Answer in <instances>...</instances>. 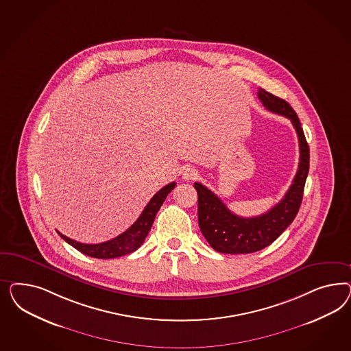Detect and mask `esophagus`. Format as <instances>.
<instances>
[{
  "label": "esophagus",
  "instance_id": "esophagus-1",
  "mask_svg": "<svg viewBox=\"0 0 351 351\" xmlns=\"http://www.w3.org/2000/svg\"><path fill=\"white\" fill-rule=\"evenodd\" d=\"M197 178H198V171L194 170V169H191V167L185 169L184 172H182V179L185 181L194 180V179H197Z\"/></svg>",
  "mask_w": 351,
  "mask_h": 351
}]
</instances>
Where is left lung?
Instances as JSON below:
<instances>
[{
  "instance_id": "left-lung-1",
  "label": "left lung",
  "mask_w": 351,
  "mask_h": 351,
  "mask_svg": "<svg viewBox=\"0 0 351 351\" xmlns=\"http://www.w3.org/2000/svg\"><path fill=\"white\" fill-rule=\"evenodd\" d=\"M258 99L267 110L289 118L296 130L300 163L296 176L286 195L267 213L242 217L232 213L223 201L201 182H194L198 193V223L203 237L215 251L221 254H252L271 245L292 223L302 201L308 173V145L293 108L286 100L260 88Z\"/></svg>"
}]
</instances>
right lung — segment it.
I'll return each instance as SVG.
<instances>
[{
    "instance_id": "right-lung-1",
    "label": "right lung",
    "mask_w": 351,
    "mask_h": 351,
    "mask_svg": "<svg viewBox=\"0 0 351 351\" xmlns=\"http://www.w3.org/2000/svg\"><path fill=\"white\" fill-rule=\"evenodd\" d=\"M175 185H176V182L173 181L169 185L163 186L160 191H157L154 194V197L145 206L144 211L138 216V220L132 223L126 232L119 234L118 237L110 239V241L97 243V245H86V243H80L77 241H73L59 232L58 233L66 243H69L72 247H75V250H78L84 255L90 256V257L114 258L119 256L128 255V254L136 251L138 247L143 245L160 206L165 202L167 194L175 188Z\"/></svg>"
}]
</instances>
